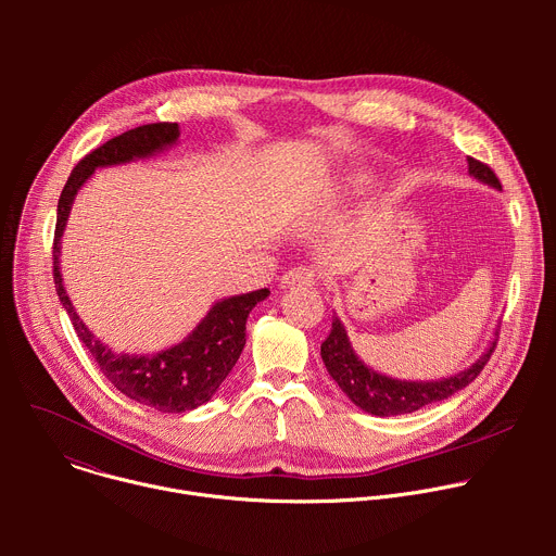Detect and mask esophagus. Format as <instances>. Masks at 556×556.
Listing matches in <instances>:
<instances>
[{
    "label": "esophagus",
    "instance_id": "esophagus-1",
    "mask_svg": "<svg viewBox=\"0 0 556 556\" xmlns=\"http://www.w3.org/2000/svg\"><path fill=\"white\" fill-rule=\"evenodd\" d=\"M319 277H321L319 268L307 266V264H301V266H294V268H290V270L283 275L281 283H283V286H296V283H316V281H319Z\"/></svg>",
    "mask_w": 556,
    "mask_h": 556
}]
</instances>
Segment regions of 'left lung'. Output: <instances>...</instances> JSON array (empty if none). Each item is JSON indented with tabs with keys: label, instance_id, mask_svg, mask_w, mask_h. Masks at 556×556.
<instances>
[{
	"label": "left lung",
	"instance_id": "1",
	"mask_svg": "<svg viewBox=\"0 0 556 556\" xmlns=\"http://www.w3.org/2000/svg\"><path fill=\"white\" fill-rule=\"evenodd\" d=\"M468 174L495 189H502V182L495 176V172L489 165L475 161V157H468ZM495 345H497V339L478 363L451 378L435 380V382L393 380L382 374H376L374 369H367L358 361V356L354 354L348 341L343 324L337 319V316H332V330L328 339L321 343V358L330 376L339 382L343 393L356 407L374 416H401V414L418 412L431 403H440L448 399V395H453L455 391L470 384L482 374L484 365L491 361Z\"/></svg>",
	"mask_w": 556,
	"mask_h": 556
}]
</instances>
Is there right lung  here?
Wrapping results in <instances>:
<instances>
[{
	"instance_id": "right-lung-1",
	"label": "right lung",
	"mask_w": 556,
	"mask_h": 556,
	"mask_svg": "<svg viewBox=\"0 0 556 556\" xmlns=\"http://www.w3.org/2000/svg\"><path fill=\"white\" fill-rule=\"evenodd\" d=\"M180 136L178 123H151L114 136L105 144L90 151L84 161L72 169L56 206L54 247H52V275L56 294L70 314V321L76 337L88 348V352L99 363L105 378L127 399L153 407L163 414L191 412L211 401V395L224 382V378L235 367L247 345V319L251 309L268 296V288L230 296L217 301L202 324L178 345L153 354V356H129L114 354L108 345L94 339L74 312L70 296L63 290L59 273V244L70 215L72 200L81 185L99 167L129 163L134 157H147L153 151H161L174 144Z\"/></svg>"
}]
</instances>
